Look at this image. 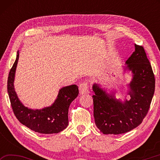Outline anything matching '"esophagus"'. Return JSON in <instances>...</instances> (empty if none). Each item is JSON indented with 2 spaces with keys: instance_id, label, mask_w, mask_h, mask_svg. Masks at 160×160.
I'll list each match as a JSON object with an SVG mask.
<instances>
[{
  "instance_id": "obj_1",
  "label": "esophagus",
  "mask_w": 160,
  "mask_h": 160,
  "mask_svg": "<svg viewBox=\"0 0 160 160\" xmlns=\"http://www.w3.org/2000/svg\"><path fill=\"white\" fill-rule=\"evenodd\" d=\"M79 90H80V94H86L88 92V83L86 82H83L79 86Z\"/></svg>"
}]
</instances>
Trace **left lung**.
I'll return each mask as SVG.
<instances>
[{
	"label": "left lung",
	"mask_w": 160,
	"mask_h": 160,
	"mask_svg": "<svg viewBox=\"0 0 160 160\" xmlns=\"http://www.w3.org/2000/svg\"><path fill=\"white\" fill-rule=\"evenodd\" d=\"M123 72L131 71L127 85L130 100L116 99L114 92L108 93L99 84L94 83V117L103 134L118 135L136 128L147 115L155 92V80L144 48L135 44V51L126 61Z\"/></svg>",
	"instance_id": "left-lung-1"
}]
</instances>
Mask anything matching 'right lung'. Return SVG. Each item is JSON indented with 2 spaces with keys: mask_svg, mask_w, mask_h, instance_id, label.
Wrapping results in <instances>:
<instances>
[{
  "mask_svg": "<svg viewBox=\"0 0 160 160\" xmlns=\"http://www.w3.org/2000/svg\"><path fill=\"white\" fill-rule=\"evenodd\" d=\"M19 59V51L8 78V93L13 112L20 122L32 131L42 134L58 133L68 125V109L79 93L76 85L66 86L58 91L57 97L49 107L32 109L20 102L15 90V71Z\"/></svg>",
  "mask_w": 160,
  "mask_h": 160,
  "instance_id": "obj_1",
  "label": "right lung"
}]
</instances>
